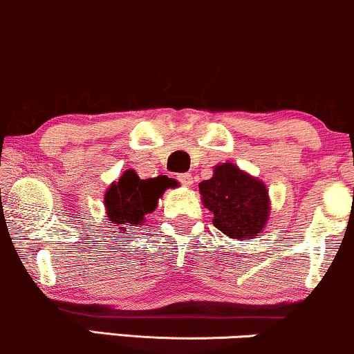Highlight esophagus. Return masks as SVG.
<instances>
[{
  "instance_id": "esophagus-1",
  "label": "esophagus",
  "mask_w": 354,
  "mask_h": 354,
  "mask_svg": "<svg viewBox=\"0 0 354 354\" xmlns=\"http://www.w3.org/2000/svg\"><path fill=\"white\" fill-rule=\"evenodd\" d=\"M178 180H180V183H181L183 186H191V185H193V176H191L189 173L178 174Z\"/></svg>"
}]
</instances>
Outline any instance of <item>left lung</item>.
Segmentation results:
<instances>
[{
    "label": "left lung",
    "instance_id": "8db88e82",
    "mask_svg": "<svg viewBox=\"0 0 354 354\" xmlns=\"http://www.w3.org/2000/svg\"><path fill=\"white\" fill-rule=\"evenodd\" d=\"M199 194L212 224L231 239H252L267 225L270 198L266 183L234 163L216 165L209 180L199 183Z\"/></svg>",
    "mask_w": 354,
    "mask_h": 354
}]
</instances>
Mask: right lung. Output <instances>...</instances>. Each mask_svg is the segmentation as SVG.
Returning <instances> with one entry per match:
<instances>
[{"label": "right lung", "instance_id": "1", "mask_svg": "<svg viewBox=\"0 0 354 354\" xmlns=\"http://www.w3.org/2000/svg\"><path fill=\"white\" fill-rule=\"evenodd\" d=\"M178 181L168 176L140 180L135 169H127L105 191V214L115 225L127 232L130 225H142L147 216L158 206V199L168 188H174Z\"/></svg>", "mask_w": 354, "mask_h": 354}]
</instances>
